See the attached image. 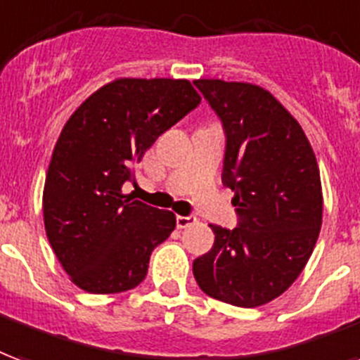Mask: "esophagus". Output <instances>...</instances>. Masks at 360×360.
<instances>
[{
	"label": "esophagus",
	"instance_id": "34e87169",
	"mask_svg": "<svg viewBox=\"0 0 360 360\" xmlns=\"http://www.w3.org/2000/svg\"><path fill=\"white\" fill-rule=\"evenodd\" d=\"M196 223V217L194 215H177V227L179 229H187L191 225Z\"/></svg>",
	"mask_w": 360,
	"mask_h": 360
}]
</instances>
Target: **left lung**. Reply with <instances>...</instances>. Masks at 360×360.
<instances>
[{
    "mask_svg": "<svg viewBox=\"0 0 360 360\" xmlns=\"http://www.w3.org/2000/svg\"><path fill=\"white\" fill-rule=\"evenodd\" d=\"M221 118L227 146L221 181L234 193L238 227L210 225L215 242L193 263L204 294L259 307L292 286L322 225L315 153L297 120L267 89L244 82L196 79Z\"/></svg>",
    "mask_w": 360,
    "mask_h": 360,
    "instance_id": "1",
    "label": "left lung"
}]
</instances>
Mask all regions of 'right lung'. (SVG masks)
<instances>
[{"label":"right lung","instance_id":"add662e5","mask_svg":"<svg viewBox=\"0 0 360 360\" xmlns=\"http://www.w3.org/2000/svg\"><path fill=\"white\" fill-rule=\"evenodd\" d=\"M200 105L188 79L120 78L87 97L58 135L44 187L53 252L78 288L118 294L145 281L175 215L122 193L133 162Z\"/></svg>","mask_w":360,"mask_h":360}]
</instances>
